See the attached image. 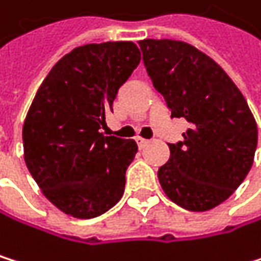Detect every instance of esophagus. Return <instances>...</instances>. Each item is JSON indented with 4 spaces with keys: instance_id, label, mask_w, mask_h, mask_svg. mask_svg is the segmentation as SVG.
I'll use <instances>...</instances> for the list:
<instances>
[{
    "instance_id": "obj_1",
    "label": "esophagus",
    "mask_w": 261,
    "mask_h": 261,
    "mask_svg": "<svg viewBox=\"0 0 261 261\" xmlns=\"http://www.w3.org/2000/svg\"><path fill=\"white\" fill-rule=\"evenodd\" d=\"M136 144L139 145V148H144V147L148 144V141H147V139H144V138H136Z\"/></svg>"
}]
</instances>
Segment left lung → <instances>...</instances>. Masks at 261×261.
I'll return each mask as SVG.
<instances>
[{
  "label": "left lung",
  "mask_w": 261,
  "mask_h": 261,
  "mask_svg": "<svg viewBox=\"0 0 261 261\" xmlns=\"http://www.w3.org/2000/svg\"><path fill=\"white\" fill-rule=\"evenodd\" d=\"M153 86L172 117L189 122L184 139L169 144L158 170L162 190L178 206L204 212L226 201L249 173L257 123L243 94L206 54L175 40L139 41Z\"/></svg>",
  "instance_id": "obj_1"
}]
</instances>
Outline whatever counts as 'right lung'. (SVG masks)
<instances>
[{"mask_svg": "<svg viewBox=\"0 0 261 261\" xmlns=\"http://www.w3.org/2000/svg\"><path fill=\"white\" fill-rule=\"evenodd\" d=\"M139 62L133 41L75 47L55 63L29 108L26 165L44 196L74 218L99 217L123 195L138 145L99 129Z\"/></svg>", "mask_w": 261, "mask_h": 261, "instance_id": "add662e5", "label": "right lung"}]
</instances>
